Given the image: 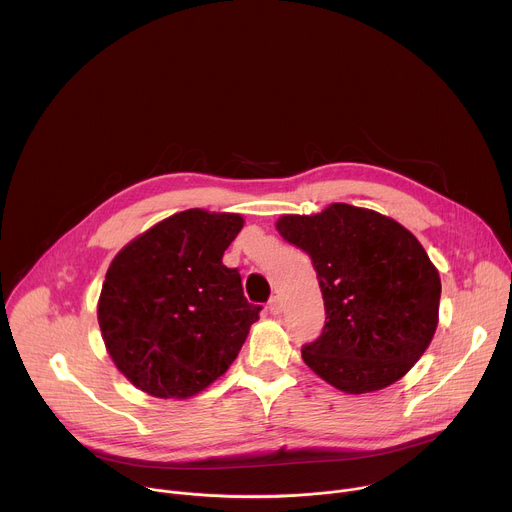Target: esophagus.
I'll list each match as a JSON object with an SVG mask.
<instances>
[{
    "label": "esophagus",
    "mask_w": 512,
    "mask_h": 512,
    "mask_svg": "<svg viewBox=\"0 0 512 512\" xmlns=\"http://www.w3.org/2000/svg\"><path fill=\"white\" fill-rule=\"evenodd\" d=\"M281 310H283V302H281V298H279V296H273V298H271V302H269V312H271L273 316H277V314H281Z\"/></svg>",
    "instance_id": "34e87169"
}]
</instances>
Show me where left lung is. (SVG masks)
Returning a JSON list of instances; mask_svg holds the SVG:
<instances>
[{
	"mask_svg": "<svg viewBox=\"0 0 512 512\" xmlns=\"http://www.w3.org/2000/svg\"><path fill=\"white\" fill-rule=\"evenodd\" d=\"M279 235L312 257L326 324L302 348L308 367L350 395L405 377L440 320L442 281L425 249L393 218L344 202L283 214Z\"/></svg>",
	"mask_w": 512,
	"mask_h": 512,
	"instance_id": "1",
	"label": "left lung"
}]
</instances>
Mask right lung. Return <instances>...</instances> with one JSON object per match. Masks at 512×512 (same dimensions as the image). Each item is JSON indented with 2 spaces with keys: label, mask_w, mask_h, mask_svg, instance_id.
Returning a JSON list of instances; mask_svg holds the SVG:
<instances>
[{
  "label": "right lung",
  "mask_w": 512,
  "mask_h": 512,
  "mask_svg": "<svg viewBox=\"0 0 512 512\" xmlns=\"http://www.w3.org/2000/svg\"><path fill=\"white\" fill-rule=\"evenodd\" d=\"M243 225L235 212L182 210L111 261L97 318L115 367L139 391L188 399L229 371L261 310L223 265Z\"/></svg>",
  "instance_id": "add662e5"
}]
</instances>
